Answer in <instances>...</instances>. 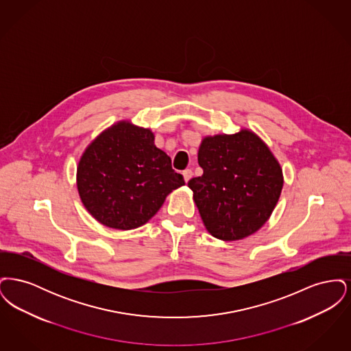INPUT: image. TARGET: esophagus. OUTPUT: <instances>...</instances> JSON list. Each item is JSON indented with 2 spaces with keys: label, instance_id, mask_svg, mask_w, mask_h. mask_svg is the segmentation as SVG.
<instances>
[{
  "label": "esophagus",
  "instance_id": "34e87169",
  "mask_svg": "<svg viewBox=\"0 0 351 351\" xmlns=\"http://www.w3.org/2000/svg\"><path fill=\"white\" fill-rule=\"evenodd\" d=\"M192 171L191 169H184L183 171V176H184V180H185V183H188L189 180H191V178H192Z\"/></svg>",
  "mask_w": 351,
  "mask_h": 351
}]
</instances>
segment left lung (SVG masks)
Here are the masks:
<instances>
[{
    "label": "left lung",
    "instance_id": "obj_1",
    "mask_svg": "<svg viewBox=\"0 0 351 351\" xmlns=\"http://www.w3.org/2000/svg\"><path fill=\"white\" fill-rule=\"evenodd\" d=\"M204 173L188 182L206 230L237 241L259 230L283 188V172L266 143L249 130L204 138Z\"/></svg>",
    "mask_w": 351,
    "mask_h": 351
}]
</instances>
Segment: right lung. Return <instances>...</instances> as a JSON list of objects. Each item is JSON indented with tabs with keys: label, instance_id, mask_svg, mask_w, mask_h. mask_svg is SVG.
Returning <instances> with one entry per match:
<instances>
[{
	"label": "right lung",
	"instance_id": "right-lung-1",
	"mask_svg": "<svg viewBox=\"0 0 351 351\" xmlns=\"http://www.w3.org/2000/svg\"><path fill=\"white\" fill-rule=\"evenodd\" d=\"M149 129L119 122L100 134L77 167L84 206L105 226L130 230L146 223L168 193L184 185Z\"/></svg>",
	"mask_w": 351,
	"mask_h": 351
}]
</instances>
